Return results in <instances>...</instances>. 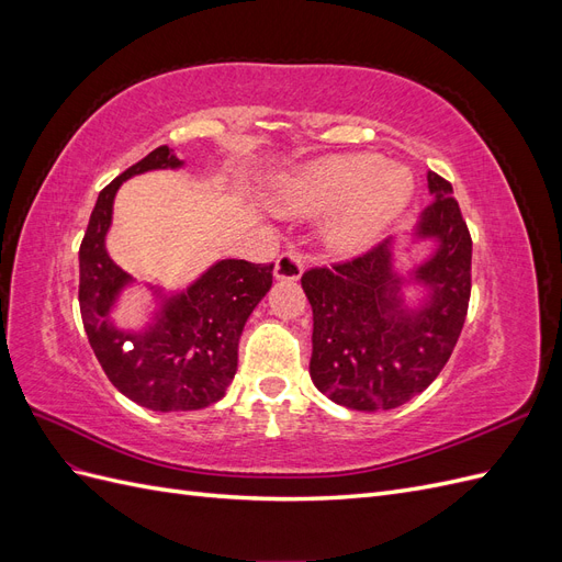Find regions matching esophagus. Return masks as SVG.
Segmentation results:
<instances>
[{"label":"esophagus","instance_id":"obj_1","mask_svg":"<svg viewBox=\"0 0 562 562\" xmlns=\"http://www.w3.org/2000/svg\"><path fill=\"white\" fill-rule=\"evenodd\" d=\"M304 260L297 250H285L277 258L274 265V277L281 281H297L302 277Z\"/></svg>","mask_w":562,"mask_h":562}]
</instances>
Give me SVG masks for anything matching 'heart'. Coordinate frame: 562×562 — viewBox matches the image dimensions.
Returning a JSON list of instances; mask_svg holds the SVG:
<instances>
[{"instance_id":"obj_1","label":"heart","mask_w":562,"mask_h":562,"mask_svg":"<svg viewBox=\"0 0 562 562\" xmlns=\"http://www.w3.org/2000/svg\"><path fill=\"white\" fill-rule=\"evenodd\" d=\"M411 196V173L401 166H384L378 155L323 159L295 182V201L302 209L314 213L342 209L330 227V239L345 252L368 248L401 215Z\"/></svg>"}]
</instances>
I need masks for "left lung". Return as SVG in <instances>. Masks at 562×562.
Segmentation results:
<instances>
[{
	"label": "left lung",
	"instance_id": "1",
	"mask_svg": "<svg viewBox=\"0 0 562 562\" xmlns=\"http://www.w3.org/2000/svg\"><path fill=\"white\" fill-rule=\"evenodd\" d=\"M434 201L419 234L438 250L415 279L434 291L417 314L398 307L389 241L342 262L312 267L302 288L314 314L310 375L321 394L351 411H391L422 394L443 370L471 297V234L452 184L429 171Z\"/></svg>",
	"mask_w": 562,
	"mask_h": 562
}]
</instances>
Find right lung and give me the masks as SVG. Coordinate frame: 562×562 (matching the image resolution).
<instances>
[{
	"mask_svg": "<svg viewBox=\"0 0 562 562\" xmlns=\"http://www.w3.org/2000/svg\"><path fill=\"white\" fill-rule=\"evenodd\" d=\"M180 164L161 145L116 176L98 194L79 246V310L95 359L126 398L159 413L199 411L225 396L239 363L246 321L274 279V262L223 260L168 302L145 333L112 326L114 297L131 281L105 250L114 194L131 176Z\"/></svg>",
	"mask_w": 562,
	"mask_h": 562,
	"instance_id": "right-lung-1",
	"label": "right lung"
}]
</instances>
